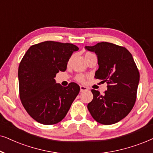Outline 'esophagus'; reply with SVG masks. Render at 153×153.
Masks as SVG:
<instances>
[{"instance_id": "34e87169", "label": "esophagus", "mask_w": 153, "mask_h": 153, "mask_svg": "<svg viewBox=\"0 0 153 153\" xmlns=\"http://www.w3.org/2000/svg\"><path fill=\"white\" fill-rule=\"evenodd\" d=\"M88 89H89V88L87 87L83 86V85H80V91H81V92H82V91H87Z\"/></svg>"}]
</instances>
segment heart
Masks as SVG:
<instances>
[{"label":"heart","instance_id":"1","mask_svg":"<svg viewBox=\"0 0 153 153\" xmlns=\"http://www.w3.org/2000/svg\"><path fill=\"white\" fill-rule=\"evenodd\" d=\"M89 54H91V53L87 52V53H86V54H85V56L89 55ZM75 80H76L79 82H84L85 81V76L84 75L79 74L76 76V78H75Z\"/></svg>","mask_w":153,"mask_h":153}]
</instances>
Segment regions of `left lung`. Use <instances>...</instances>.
<instances>
[{"instance_id":"8db88e82","label":"left lung","mask_w":153,"mask_h":153,"mask_svg":"<svg viewBox=\"0 0 153 153\" xmlns=\"http://www.w3.org/2000/svg\"><path fill=\"white\" fill-rule=\"evenodd\" d=\"M85 48L97 56L99 68L94 78L108 84L104 94L91 89L93 99L87 108L99 123H117L129 113L136 101L140 75L133 56L125 48L111 42Z\"/></svg>"}]
</instances>
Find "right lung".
I'll return each instance as SVG.
<instances>
[{"label":"right lung","instance_id":"right-lung-1","mask_svg":"<svg viewBox=\"0 0 153 153\" xmlns=\"http://www.w3.org/2000/svg\"><path fill=\"white\" fill-rule=\"evenodd\" d=\"M78 50L71 43L45 41L30 46L22 58L18 70L20 99L38 123H59L79 94L76 83L63 87L54 79L59 71H66L69 59Z\"/></svg>","mask_w":153,"mask_h":153}]
</instances>
